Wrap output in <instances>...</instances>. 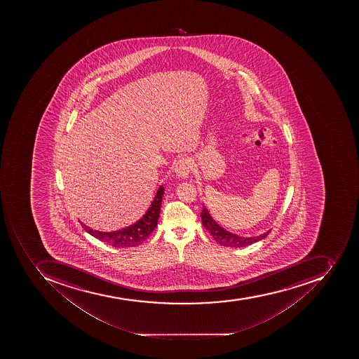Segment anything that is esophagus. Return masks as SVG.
Masks as SVG:
<instances>
[{
  "label": "esophagus",
  "mask_w": 359,
  "mask_h": 359,
  "mask_svg": "<svg viewBox=\"0 0 359 359\" xmlns=\"http://www.w3.org/2000/svg\"><path fill=\"white\" fill-rule=\"evenodd\" d=\"M191 168H192V164H191V161H189V157H182V158L176 161V176H177L178 178H182V180H185V178L189 177Z\"/></svg>",
  "instance_id": "esophagus-1"
}]
</instances>
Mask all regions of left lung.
I'll use <instances>...</instances> for the list:
<instances>
[{"label":"left lung","instance_id":"obj_1","mask_svg":"<svg viewBox=\"0 0 359 359\" xmlns=\"http://www.w3.org/2000/svg\"><path fill=\"white\" fill-rule=\"evenodd\" d=\"M201 217H202L204 228L211 233L213 239L217 243H220L221 246L230 247V248H241V247L249 246V245H252V243H257L267 237L271 232V230H269L265 233L259 234L257 237H241L238 234L231 233L213 220V217H211L205 206H203Z\"/></svg>","mask_w":359,"mask_h":359}]
</instances>
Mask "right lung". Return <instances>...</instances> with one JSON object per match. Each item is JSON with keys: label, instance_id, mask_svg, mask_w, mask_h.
<instances>
[{"label": "right lung", "instance_id": "1", "mask_svg": "<svg viewBox=\"0 0 359 359\" xmlns=\"http://www.w3.org/2000/svg\"><path fill=\"white\" fill-rule=\"evenodd\" d=\"M164 187H159L158 191L156 193L153 203L149 206L147 212L142 215L140 220L133 223L127 228L121 229L118 231L102 232L93 229L88 228L83 224L85 231L92 234L96 239L103 243L116 247V248H129L142 245L144 241H147L150 233L155 230L158 222L159 215H161V200L164 196Z\"/></svg>", "mask_w": 359, "mask_h": 359}]
</instances>
